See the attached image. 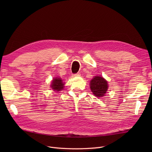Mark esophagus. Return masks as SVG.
I'll return each instance as SVG.
<instances>
[{
	"mask_svg": "<svg viewBox=\"0 0 152 152\" xmlns=\"http://www.w3.org/2000/svg\"><path fill=\"white\" fill-rule=\"evenodd\" d=\"M80 73H76V74H74L73 76H80Z\"/></svg>",
	"mask_w": 152,
	"mask_h": 152,
	"instance_id": "esophagus-1",
	"label": "esophagus"
}]
</instances>
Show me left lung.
<instances>
[{
  "label": "left lung",
  "instance_id": "obj_1",
  "mask_svg": "<svg viewBox=\"0 0 152 152\" xmlns=\"http://www.w3.org/2000/svg\"><path fill=\"white\" fill-rule=\"evenodd\" d=\"M90 88L95 96L102 97L105 96L108 90V83L103 77L96 76L91 81Z\"/></svg>",
  "mask_w": 152,
  "mask_h": 152
}]
</instances>
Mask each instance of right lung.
<instances>
[{
    "instance_id": "1",
    "label": "right lung",
    "mask_w": 152,
    "mask_h": 152,
    "mask_svg": "<svg viewBox=\"0 0 152 152\" xmlns=\"http://www.w3.org/2000/svg\"><path fill=\"white\" fill-rule=\"evenodd\" d=\"M50 86H51L50 87H52V89L53 91H62L63 87H65L64 86V83H63L62 79L60 77L53 78Z\"/></svg>"
}]
</instances>
